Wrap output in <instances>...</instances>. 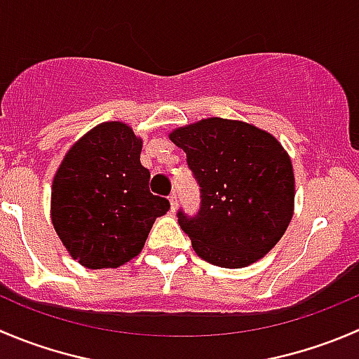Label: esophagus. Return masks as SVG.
<instances>
[{"instance_id":"esophagus-1","label":"esophagus","mask_w":359,"mask_h":359,"mask_svg":"<svg viewBox=\"0 0 359 359\" xmlns=\"http://www.w3.org/2000/svg\"><path fill=\"white\" fill-rule=\"evenodd\" d=\"M168 200H170V205H172V212H175V208H177V194L172 193L168 196Z\"/></svg>"}]
</instances>
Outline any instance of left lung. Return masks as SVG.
Listing matches in <instances>:
<instances>
[{
  "instance_id": "obj_1",
  "label": "left lung",
  "mask_w": 359,
  "mask_h": 359,
  "mask_svg": "<svg viewBox=\"0 0 359 359\" xmlns=\"http://www.w3.org/2000/svg\"><path fill=\"white\" fill-rule=\"evenodd\" d=\"M170 138L200 184L196 214L177 212L198 256L243 268L272 250L294 207L293 166L283 145L259 128L221 117L179 128Z\"/></svg>"
}]
</instances>
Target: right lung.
Instances as JSON below:
<instances>
[{"instance_id":"add662e5","label":"right lung","mask_w":359,"mask_h":359,"mask_svg":"<svg viewBox=\"0 0 359 359\" xmlns=\"http://www.w3.org/2000/svg\"><path fill=\"white\" fill-rule=\"evenodd\" d=\"M142 140L123 123H103L62 159L52 184V224L73 259L93 270L140 254L156 217L170 210L149 189Z\"/></svg>"}]
</instances>
